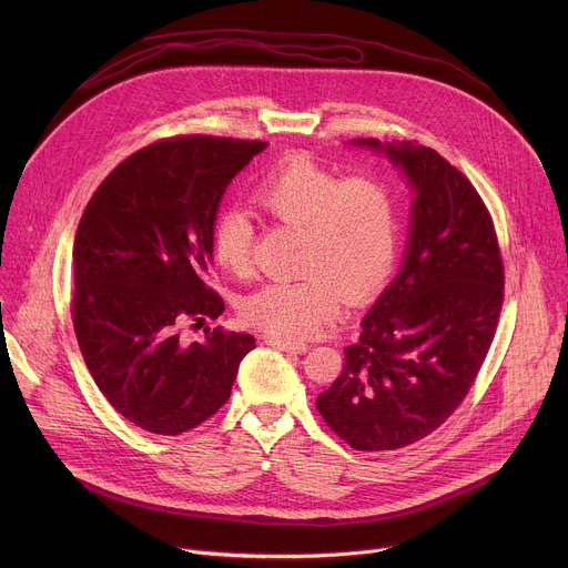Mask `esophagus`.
<instances>
[{
    "mask_svg": "<svg viewBox=\"0 0 568 568\" xmlns=\"http://www.w3.org/2000/svg\"><path fill=\"white\" fill-rule=\"evenodd\" d=\"M267 346L285 351V353H305L307 344L305 342H294V339H283V337H267L265 339Z\"/></svg>",
    "mask_w": 568,
    "mask_h": 568,
    "instance_id": "34e87169",
    "label": "esophagus"
}]
</instances>
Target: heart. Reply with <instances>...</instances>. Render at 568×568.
Segmentation results:
<instances>
[{
    "instance_id": "heart-1",
    "label": "heart",
    "mask_w": 568,
    "mask_h": 568,
    "mask_svg": "<svg viewBox=\"0 0 568 568\" xmlns=\"http://www.w3.org/2000/svg\"><path fill=\"white\" fill-rule=\"evenodd\" d=\"M254 200L281 222L303 226L298 281H276L240 305L250 326L283 339L314 335L337 314L342 294L357 303L382 287L397 254V200L377 175L342 178L307 156H290L256 186ZM254 224L242 211L217 215L211 233L215 263L245 276Z\"/></svg>"
}]
</instances>
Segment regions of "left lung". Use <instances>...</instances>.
<instances>
[{
    "label": "left lung",
    "mask_w": 568,
    "mask_h": 568,
    "mask_svg": "<svg viewBox=\"0 0 568 568\" xmlns=\"http://www.w3.org/2000/svg\"><path fill=\"white\" fill-rule=\"evenodd\" d=\"M353 143L386 152L416 197L402 270L316 409L353 449L388 452L436 432L465 399L497 333L504 261L488 206L436 150Z\"/></svg>",
    "instance_id": "left-lung-1"
}]
</instances>
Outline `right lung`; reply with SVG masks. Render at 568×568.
<instances>
[{
  "instance_id": "1",
  "label": "right lung",
  "mask_w": 568,
  "mask_h": 568,
  "mask_svg": "<svg viewBox=\"0 0 568 568\" xmlns=\"http://www.w3.org/2000/svg\"><path fill=\"white\" fill-rule=\"evenodd\" d=\"M265 141L189 134L154 141L103 180L73 240L71 318L83 359L112 407L136 427L180 436L231 395L252 335L184 323L217 318L206 287L211 233L229 182Z\"/></svg>"
}]
</instances>
